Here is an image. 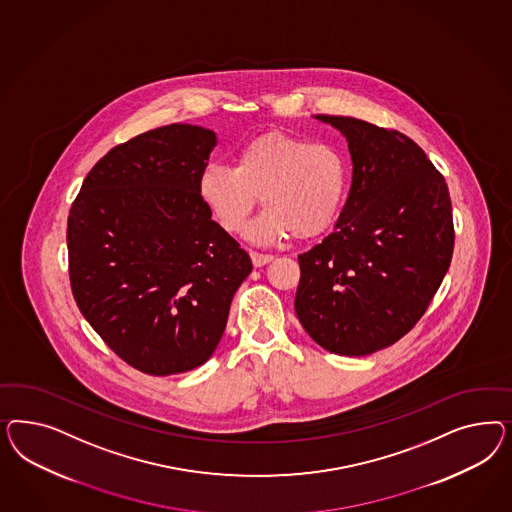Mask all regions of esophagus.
I'll return each mask as SVG.
<instances>
[{
    "mask_svg": "<svg viewBox=\"0 0 512 512\" xmlns=\"http://www.w3.org/2000/svg\"><path fill=\"white\" fill-rule=\"evenodd\" d=\"M274 257L268 255V253H259V251H251V261L255 266H264V264L270 263Z\"/></svg>",
    "mask_w": 512,
    "mask_h": 512,
    "instance_id": "1",
    "label": "esophagus"
}]
</instances>
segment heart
Here are the masks:
<instances>
[{
	"label": "heart",
	"instance_id": "1",
	"mask_svg": "<svg viewBox=\"0 0 512 512\" xmlns=\"http://www.w3.org/2000/svg\"><path fill=\"white\" fill-rule=\"evenodd\" d=\"M347 163L338 148L313 144L281 131L248 140L231 165H208L199 197L227 233H242L263 199L266 212L249 229L257 242L293 234L311 240L325 234L347 197Z\"/></svg>",
	"mask_w": 512,
	"mask_h": 512
}]
</instances>
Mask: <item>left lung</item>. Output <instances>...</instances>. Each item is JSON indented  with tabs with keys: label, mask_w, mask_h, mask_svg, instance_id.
Listing matches in <instances>:
<instances>
[{
	"label": "left lung",
	"mask_w": 512,
	"mask_h": 512,
	"mask_svg": "<svg viewBox=\"0 0 512 512\" xmlns=\"http://www.w3.org/2000/svg\"><path fill=\"white\" fill-rule=\"evenodd\" d=\"M347 137L353 184L336 231L298 255L295 310L326 351L364 357L417 325L449 270V187L396 129L317 114Z\"/></svg>",
	"instance_id": "obj_1"
}]
</instances>
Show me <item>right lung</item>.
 <instances>
[{
	"label": "right lung",
	"mask_w": 512,
	"mask_h": 512,
	"mask_svg": "<svg viewBox=\"0 0 512 512\" xmlns=\"http://www.w3.org/2000/svg\"><path fill=\"white\" fill-rule=\"evenodd\" d=\"M216 133L171 124L103 155L67 217L78 310L148 375L189 372L221 340L253 264L199 197Z\"/></svg>",
	"instance_id": "add662e5"
}]
</instances>
